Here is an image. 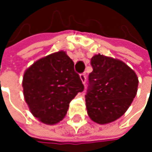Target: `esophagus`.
<instances>
[{"label": "esophagus", "mask_w": 152, "mask_h": 152, "mask_svg": "<svg viewBox=\"0 0 152 152\" xmlns=\"http://www.w3.org/2000/svg\"><path fill=\"white\" fill-rule=\"evenodd\" d=\"M80 78H81V80H82L83 83V84H85V83H86V74H85V73H82V74H80Z\"/></svg>", "instance_id": "1"}]
</instances>
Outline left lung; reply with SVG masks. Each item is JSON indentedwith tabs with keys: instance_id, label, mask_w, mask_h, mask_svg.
I'll use <instances>...</instances> for the list:
<instances>
[{
	"instance_id": "1",
	"label": "left lung",
	"mask_w": 152,
	"mask_h": 152,
	"mask_svg": "<svg viewBox=\"0 0 152 152\" xmlns=\"http://www.w3.org/2000/svg\"><path fill=\"white\" fill-rule=\"evenodd\" d=\"M85 102L90 118L107 124L122 116L137 92V74L123 61L100 53L91 60Z\"/></svg>"
}]
</instances>
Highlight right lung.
<instances>
[{
  "instance_id": "right-lung-1",
  "label": "right lung",
  "mask_w": 152,
  "mask_h": 152,
  "mask_svg": "<svg viewBox=\"0 0 152 152\" xmlns=\"http://www.w3.org/2000/svg\"><path fill=\"white\" fill-rule=\"evenodd\" d=\"M23 96L31 113L41 122L53 125L66 115L70 101L84 86L73 61L63 51L35 61L23 78Z\"/></svg>"
}]
</instances>
